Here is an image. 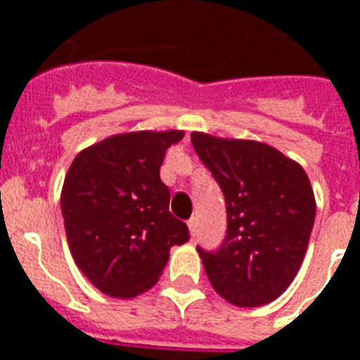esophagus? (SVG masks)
<instances>
[{
	"instance_id": "1",
	"label": "esophagus",
	"mask_w": 360,
	"mask_h": 360,
	"mask_svg": "<svg viewBox=\"0 0 360 360\" xmlns=\"http://www.w3.org/2000/svg\"><path fill=\"white\" fill-rule=\"evenodd\" d=\"M187 227H189V234L193 238L196 236V219L195 218H191L189 221H187Z\"/></svg>"
}]
</instances>
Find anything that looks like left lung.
Wrapping results in <instances>:
<instances>
[{
	"mask_svg": "<svg viewBox=\"0 0 360 360\" xmlns=\"http://www.w3.org/2000/svg\"><path fill=\"white\" fill-rule=\"evenodd\" d=\"M191 141L227 207V236L216 252L198 249L212 288L241 308L272 303L290 287L316 219L308 174L257 141L193 131Z\"/></svg>",
	"mask_w": 360,
	"mask_h": 360,
	"instance_id": "1",
	"label": "left lung"
}]
</instances>
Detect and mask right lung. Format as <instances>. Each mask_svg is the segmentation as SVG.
Here are the masks:
<instances>
[{
    "label": "right lung",
    "instance_id": "right-lung-1",
    "mask_svg": "<svg viewBox=\"0 0 360 360\" xmlns=\"http://www.w3.org/2000/svg\"><path fill=\"white\" fill-rule=\"evenodd\" d=\"M186 133L129 131L88 146L73 158L61 211L73 262L95 288L131 299L160 279L173 245L189 240L169 212L160 180L165 151Z\"/></svg>",
    "mask_w": 360,
    "mask_h": 360
}]
</instances>
